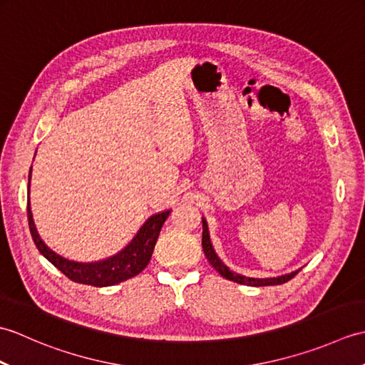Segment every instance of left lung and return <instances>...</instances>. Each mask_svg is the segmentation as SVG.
<instances>
[{
	"instance_id": "obj_1",
	"label": "left lung",
	"mask_w": 365,
	"mask_h": 365,
	"mask_svg": "<svg viewBox=\"0 0 365 365\" xmlns=\"http://www.w3.org/2000/svg\"><path fill=\"white\" fill-rule=\"evenodd\" d=\"M202 247H204V252H205V257L207 260L210 262V265L218 271V273L229 279V281H234L237 284H243V285H252V287H263V285H279V284H284L287 281H290L292 277H294L298 274V271H293L290 274H285V276H279V277H268V279H254V277H246L235 273V271L229 269L224 263L218 259V255L215 254L213 251V246L210 243V235H208V227H207V222L205 220H202Z\"/></svg>"
}]
</instances>
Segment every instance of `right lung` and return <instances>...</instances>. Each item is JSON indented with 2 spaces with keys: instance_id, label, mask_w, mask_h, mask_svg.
<instances>
[{
  "instance_id": "1",
  "label": "right lung",
  "mask_w": 365,
  "mask_h": 365,
  "mask_svg": "<svg viewBox=\"0 0 365 365\" xmlns=\"http://www.w3.org/2000/svg\"><path fill=\"white\" fill-rule=\"evenodd\" d=\"M26 212L31 237H33L36 247L41 251L43 257L46 260H50L53 265L56 267L61 273L71 279V281L94 287H108L119 284L141 273V271L149 265L153 247L157 245V240L160 235V230L163 227V224L168 220V216L170 215V210L153 215L152 218L147 220L144 226L139 229L136 237L133 238V242H131L125 250L115 254L114 257L96 263H80L61 257V255L53 252L50 247L42 242L36 230L33 215H31L29 199Z\"/></svg>"
}]
</instances>
